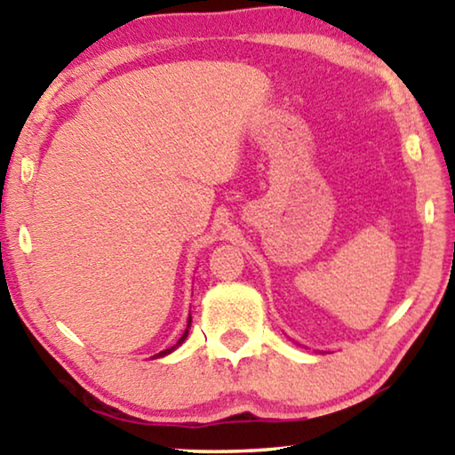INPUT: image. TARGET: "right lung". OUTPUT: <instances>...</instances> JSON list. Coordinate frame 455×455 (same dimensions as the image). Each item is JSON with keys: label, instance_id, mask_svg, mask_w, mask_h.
<instances>
[{"label": "right lung", "instance_id": "1", "mask_svg": "<svg viewBox=\"0 0 455 455\" xmlns=\"http://www.w3.org/2000/svg\"><path fill=\"white\" fill-rule=\"evenodd\" d=\"M188 327H190V319H188V325H187V329H184V333H182V337L179 339V343H176V345H172V347H171V349H164V351H160L156 357H160V355H168V353H171V351H174L176 347H179V345H180V343L184 341V339H187V335H188Z\"/></svg>", "mask_w": 455, "mask_h": 455}]
</instances>
